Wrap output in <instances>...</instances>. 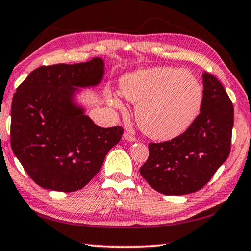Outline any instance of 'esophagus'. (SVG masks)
Instances as JSON below:
<instances>
[{
  "label": "esophagus",
  "instance_id": "obj_1",
  "mask_svg": "<svg viewBox=\"0 0 251 251\" xmlns=\"http://www.w3.org/2000/svg\"><path fill=\"white\" fill-rule=\"evenodd\" d=\"M124 139H126L127 142H136L135 136H133L130 133H128V131L124 133Z\"/></svg>",
  "mask_w": 251,
  "mask_h": 251
}]
</instances>
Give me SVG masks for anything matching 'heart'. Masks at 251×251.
<instances>
[{
  "label": "heart",
  "mask_w": 251,
  "mask_h": 251,
  "mask_svg": "<svg viewBox=\"0 0 251 251\" xmlns=\"http://www.w3.org/2000/svg\"><path fill=\"white\" fill-rule=\"evenodd\" d=\"M123 96L137 104L135 116L147 136L169 141L189 128L202 104V88L189 71L175 67L138 70L121 79ZM109 104L122 108L120 97L110 95Z\"/></svg>",
  "instance_id": "b5f03b06"
}]
</instances>
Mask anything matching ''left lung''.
Listing matches in <instances>:
<instances>
[{
  "mask_svg": "<svg viewBox=\"0 0 251 251\" xmlns=\"http://www.w3.org/2000/svg\"><path fill=\"white\" fill-rule=\"evenodd\" d=\"M201 113L188 129L172 141L150 143V156L139 169L151 188L164 195L201 189L230 154L233 106L222 83L202 74Z\"/></svg>",
  "mask_w": 251,
  "mask_h": 251,
  "instance_id": "obj_1",
  "label": "left lung"
}]
</instances>
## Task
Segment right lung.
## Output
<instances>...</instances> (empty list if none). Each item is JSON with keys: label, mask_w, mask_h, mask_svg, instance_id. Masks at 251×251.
Returning a JSON list of instances; mask_svg holds the SVG:
<instances>
[{"label": "right lung", "mask_w": 251, "mask_h": 251, "mask_svg": "<svg viewBox=\"0 0 251 251\" xmlns=\"http://www.w3.org/2000/svg\"><path fill=\"white\" fill-rule=\"evenodd\" d=\"M104 61L41 66L16 90L11 107V146L25 172L45 189L72 193L100 172L121 141V126L103 128L75 103L78 87L99 85Z\"/></svg>", "instance_id": "right-lung-1"}]
</instances>
